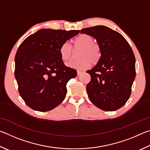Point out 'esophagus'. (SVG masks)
Returning a JSON list of instances; mask_svg holds the SVG:
<instances>
[{
	"label": "esophagus",
	"instance_id": "1",
	"mask_svg": "<svg viewBox=\"0 0 150 150\" xmlns=\"http://www.w3.org/2000/svg\"><path fill=\"white\" fill-rule=\"evenodd\" d=\"M83 73L82 71H77V75H80Z\"/></svg>",
	"mask_w": 150,
	"mask_h": 150
}]
</instances>
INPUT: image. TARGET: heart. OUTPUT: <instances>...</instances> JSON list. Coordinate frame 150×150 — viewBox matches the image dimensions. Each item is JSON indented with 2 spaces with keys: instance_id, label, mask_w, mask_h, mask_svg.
Returning a JSON list of instances; mask_svg holds the SVG:
<instances>
[{
  "instance_id": "b5f03b06",
  "label": "heart",
  "mask_w": 150,
  "mask_h": 150,
  "mask_svg": "<svg viewBox=\"0 0 150 150\" xmlns=\"http://www.w3.org/2000/svg\"><path fill=\"white\" fill-rule=\"evenodd\" d=\"M81 48L78 54L80 59L72 60L67 63L69 68L77 70H85L90 67L91 63L96 64L102 57L100 45L95 42V38L89 34H81L73 40V49ZM59 55L63 61L69 60L72 56L73 48L65 42L59 47Z\"/></svg>"
}]
</instances>
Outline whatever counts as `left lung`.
I'll return each instance as SVG.
<instances>
[{
	"instance_id": "left-lung-1",
	"label": "left lung",
	"mask_w": 150,
	"mask_h": 150,
	"mask_svg": "<svg viewBox=\"0 0 150 150\" xmlns=\"http://www.w3.org/2000/svg\"><path fill=\"white\" fill-rule=\"evenodd\" d=\"M81 34L92 35L102 50V57L87 73L91 81L87 85L90 100L105 111H115L130 97L136 77L133 51L120 33L105 26L87 28Z\"/></svg>"
}]
</instances>
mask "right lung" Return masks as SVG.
<instances>
[{
  "mask_svg": "<svg viewBox=\"0 0 150 150\" xmlns=\"http://www.w3.org/2000/svg\"><path fill=\"white\" fill-rule=\"evenodd\" d=\"M79 32L42 29L20 45L15 56V78L20 95L33 110L49 111L64 100L66 85L77 76V71L64 65L59 47Z\"/></svg>",
  "mask_w": 150,
  "mask_h": 150,
  "instance_id": "obj_1",
  "label": "right lung"
}]
</instances>
